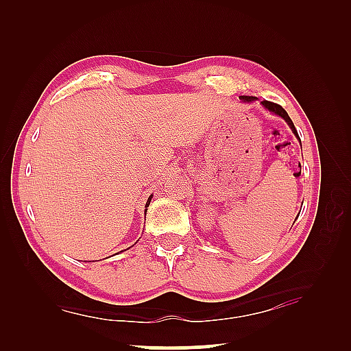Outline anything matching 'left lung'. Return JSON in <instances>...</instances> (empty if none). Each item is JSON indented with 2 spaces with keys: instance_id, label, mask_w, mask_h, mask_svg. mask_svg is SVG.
I'll return each instance as SVG.
<instances>
[{
  "instance_id": "left-lung-1",
  "label": "left lung",
  "mask_w": 351,
  "mask_h": 351,
  "mask_svg": "<svg viewBox=\"0 0 351 351\" xmlns=\"http://www.w3.org/2000/svg\"><path fill=\"white\" fill-rule=\"evenodd\" d=\"M240 99L243 101V102H253V101H256V98L255 96H240ZM261 106H263L265 110H268L270 111V113H273V114H276V116H279V117H282L283 121H285L287 123H288V126L291 128V131L294 132V136L299 138V134H297V131H295V126H294V123H293V121H291L289 119V116H288V113L285 110H283L279 104H274V102H270V101H263L261 102ZM300 140V138H299ZM302 145V143H300Z\"/></svg>"
}]
</instances>
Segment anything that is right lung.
<instances>
[{
    "label": "right lung",
    "mask_w": 351,
    "mask_h": 351,
    "mask_svg": "<svg viewBox=\"0 0 351 351\" xmlns=\"http://www.w3.org/2000/svg\"><path fill=\"white\" fill-rule=\"evenodd\" d=\"M151 200H152V195L147 197V202H146V206H145V208H146V210H145V215H146V211H147V206H149V204H151ZM88 263H90V261H88Z\"/></svg>",
    "instance_id": "1"
}]
</instances>
